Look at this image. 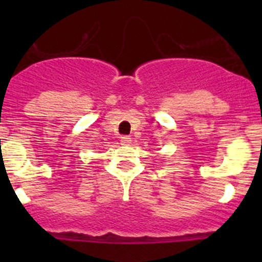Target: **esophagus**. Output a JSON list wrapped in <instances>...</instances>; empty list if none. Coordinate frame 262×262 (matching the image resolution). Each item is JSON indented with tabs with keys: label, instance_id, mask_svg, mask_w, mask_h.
<instances>
[{
	"label": "esophagus",
	"instance_id": "esophagus-1",
	"mask_svg": "<svg viewBox=\"0 0 262 262\" xmlns=\"http://www.w3.org/2000/svg\"><path fill=\"white\" fill-rule=\"evenodd\" d=\"M120 142L121 144H129L132 142V138L129 136H123L120 137Z\"/></svg>",
	"mask_w": 262,
	"mask_h": 262
}]
</instances>
